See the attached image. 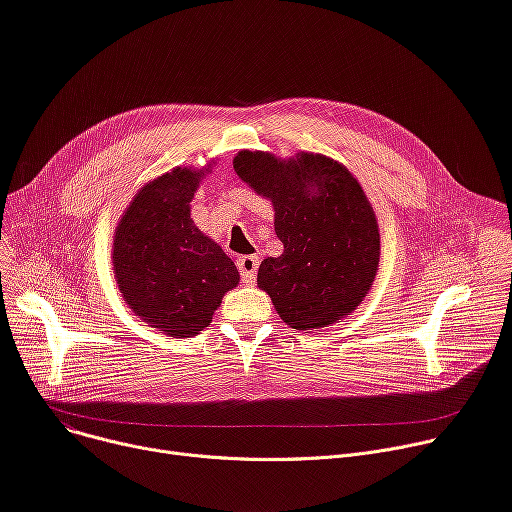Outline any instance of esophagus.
<instances>
[{
  "mask_svg": "<svg viewBox=\"0 0 512 512\" xmlns=\"http://www.w3.org/2000/svg\"><path fill=\"white\" fill-rule=\"evenodd\" d=\"M237 267H239L241 277L245 282H253L257 267H259V259L255 255H243L237 259Z\"/></svg>",
  "mask_w": 512,
  "mask_h": 512,
  "instance_id": "34e87169",
  "label": "esophagus"
}]
</instances>
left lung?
<instances>
[{
    "label": "left lung",
    "mask_w": 512,
    "mask_h": 512,
    "mask_svg": "<svg viewBox=\"0 0 512 512\" xmlns=\"http://www.w3.org/2000/svg\"><path fill=\"white\" fill-rule=\"evenodd\" d=\"M232 165L273 202V226L284 253L263 259L257 284L284 322L312 331L355 310L380 261L376 214L357 179L337 161L312 153L280 161L269 153L241 151Z\"/></svg>",
    "instance_id": "8db88e82"
}]
</instances>
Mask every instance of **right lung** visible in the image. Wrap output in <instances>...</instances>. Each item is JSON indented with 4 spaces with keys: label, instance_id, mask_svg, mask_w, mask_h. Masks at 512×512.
Listing matches in <instances>:
<instances>
[{
    "label": "right lung",
    "instance_id": "obj_1",
    "mask_svg": "<svg viewBox=\"0 0 512 512\" xmlns=\"http://www.w3.org/2000/svg\"><path fill=\"white\" fill-rule=\"evenodd\" d=\"M202 171L173 169L136 194L114 237V269L134 314L171 337H194L239 284L228 255L190 218Z\"/></svg>",
    "mask_w": 512,
    "mask_h": 512
}]
</instances>
